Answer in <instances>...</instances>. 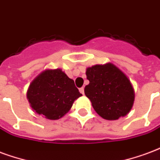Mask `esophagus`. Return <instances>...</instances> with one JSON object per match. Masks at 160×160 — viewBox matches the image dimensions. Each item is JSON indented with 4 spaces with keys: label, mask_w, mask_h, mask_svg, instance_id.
Masks as SVG:
<instances>
[{
    "label": "esophagus",
    "mask_w": 160,
    "mask_h": 160,
    "mask_svg": "<svg viewBox=\"0 0 160 160\" xmlns=\"http://www.w3.org/2000/svg\"><path fill=\"white\" fill-rule=\"evenodd\" d=\"M80 92L81 93V94H83L85 93V92H84V87H81V88H80Z\"/></svg>",
    "instance_id": "obj_1"
}]
</instances>
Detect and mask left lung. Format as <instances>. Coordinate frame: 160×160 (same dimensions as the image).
Segmentation results:
<instances>
[{
	"instance_id": "8db88e82",
	"label": "left lung",
	"mask_w": 160,
	"mask_h": 160,
	"mask_svg": "<svg viewBox=\"0 0 160 160\" xmlns=\"http://www.w3.org/2000/svg\"><path fill=\"white\" fill-rule=\"evenodd\" d=\"M89 85L85 94L97 113L105 119L125 116L134 102V91L128 78L112 63L94 65L86 69Z\"/></svg>"
}]
</instances>
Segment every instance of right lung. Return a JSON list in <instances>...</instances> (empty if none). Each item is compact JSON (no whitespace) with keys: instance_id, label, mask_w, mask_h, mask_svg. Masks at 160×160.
Instances as JSON below:
<instances>
[{"instance_id":"1","label":"right lung","mask_w":160,"mask_h":160,"mask_svg":"<svg viewBox=\"0 0 160 160\" xmlns=\"http://www.w3.org/2000/svg\"><path fill=\"white\" fill-rule=\"evenodd\" d=\"M80 96L74 80L60 68L42 72L32 81L27 92L32 108L48 119L62 118Z\"/></svg>"}]
</instances>
